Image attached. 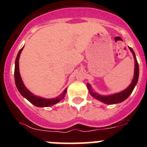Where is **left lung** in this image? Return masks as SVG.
I'll return each mask as SVG.
<instances>
[{
	"mask_svg": "<svg viewBox=\"0 0 147 147\" xmlns=\"http://www.w3.org/2000/svg\"><path fill=\"white\" fill-rule=\"evenodd\" d=\"M131 52L132 53L133 56H134L135 58V74H134V77H133V80H132V83L130 84L128 88L126 90H123L122 92L120 93H115V94L111 95V96H101L99 94H97L96 93H95L93 90V89L91 88L90 85L89 84H87V86H88V90H89V92L90 93L92 96L94 97L95 98L98 99L100 102H102L105 104H107V105H113V104H117L119 102H121L123 101L127 98L129 97V95L132 93V90L134 89L135 86L137 84L138 80V76H139V67H138V63L137 62V59L136 58V54L135 52L133 51L132 48H129Z\"/></svg>",
	"mask_w": 147,
	"mask_h": 147,
	"instance_id": "1",
	"label": "left lung"
}]
</instances>
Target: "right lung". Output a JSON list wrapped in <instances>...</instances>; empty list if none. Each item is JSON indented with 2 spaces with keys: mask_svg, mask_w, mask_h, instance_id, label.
<instances>
[{
  "mask_svg": "<svg viewBox=\"0 0 147 147\" xmlns=\"http://www.w3.org/2000/svg\"><path fill=\"white\" fill-rule=\"evenodd\" d=\"M23 47L19 51L18 56H17L16 59H15V85L17 88L20 93V94L23 97H25L27 100H28L32 104H33L36 107H50L55 104L60 102L62 98H64L66 93V89L65 90L63 93L59 96L56 97L54 98H42L41 97H37L34 95L32 94L31 92L27 89L23 84L22 79L20 77V72H19V57H20V53L23 50Z\"/></svg>",
  "mask_w": 147,
  "mask_h": 147,
  "instance_id": "1",
  "label": "right lung"
}]
</instances>
